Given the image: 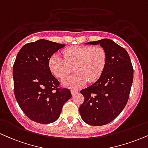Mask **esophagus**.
Returning <instances> with one entry per match:
<instances>
[{"label":"esophagus","instance_id":"obj_1","mask_svg":"<svg viewBox=\"0 0 148 148\" xmlns=\"http://www.w3.org/2000/svg\"><path fill=\"white\" fill-rule=\"evenodd\" d=\"M79 92V90H71V93H72V95L74 96V94H76V93Z\"/></svg>","mask_w":148,"mask_h":148}]
</instances>
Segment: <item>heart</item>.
Masks as SVG:
<instances>
[{
	"instance_id": "1",
	"label": "heart",
	"mask_w": 148,
	"mask_h": 148,
	"mask_svg": "<svg viewBox=\"0 0 148 148\" xmlns=\"http://www.w3.org/2000/svg\"><path fill=\"white\" fill-rule=\"evenodd\" d=\"M64 58L57 54L49 60V67L55 76L60 79L65 78L74 66L76 73L62 81L63 86L79 88L100 77L107 62L105 49L99 46H73L63 51Z\"/></svg>"
}]
</instances>
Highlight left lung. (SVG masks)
<instances>
[{"mask_svg":"<svg viewBox=\"0 0 148 148\" xmlns=\"http://www.w3.org/2000/svg\"><path fill=\"white\" fill-rule=\"evenodd\" d=\"M86 44L100 45L106 52L107 62L100 78L81 90L85 100L79 112L88 125H104L114 120L127 104L134 70L127 51L113 40L104 38Z\"/></svg>","mask_w":148,"mask_h":148,"instance_id":"8db88e82","label":"left lung"}]
</instances>
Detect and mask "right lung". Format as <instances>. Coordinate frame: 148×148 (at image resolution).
<instances>
[{
  "instance_id": "right-lung-1",
  "label": "right lung",
  "mask_w": 148,
  "mask_h": 148,
  "mask_svg": "<svg viewBox=\"0 0 148 148\" xmlns=\"http://www.w3.org/2000/svg\"><path fill=\"white\" fill-rule=\"evenodd\" d=\"M65 45L40 39L26 44L18 53L13 66L14 94L21 109L38 123L56 121L70 90L59 88V81L49 67L50 57Z\"/></svg>"
}]
</instances>
